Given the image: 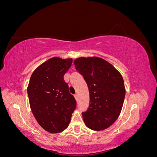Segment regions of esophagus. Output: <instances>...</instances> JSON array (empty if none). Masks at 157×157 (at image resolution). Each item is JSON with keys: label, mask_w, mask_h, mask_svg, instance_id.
<instances>
[{"label": "esophagus", "mask_w": 157, "mask_h": 157, "mask_svg": "<svg viewBox=\"0 0 157 157\" xmlns=\"http://www.w3.org/2000/svg\"><path fill=\"white\" fill-rule=\"evenodd\" d=\"M74 97H75L76 100H77V99H78V95L77 94H75L74 95Z\"/></svg>", "instance_id": "obj_1"}]
</instances>
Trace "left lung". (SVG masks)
I'll return each instance as SVG.
<instances>
[{"label": "left lung", "instance_id": "left-lung-1", "mask_svg": "<svg viewBox=\"0 0 157 157\" xmlns=\"http://www.w3.org/2000/svg\"><path fill=\"white\" fill-rule=\"evenodd\" d=\"M74 63L90 93L89 107L82 113L85 124L93 130H105L117 121L122 110L126 93L122 75L113 65L98 57H81Z\"/></svg>", "mask_w": 157, "mask_h": 157}]
</instances>
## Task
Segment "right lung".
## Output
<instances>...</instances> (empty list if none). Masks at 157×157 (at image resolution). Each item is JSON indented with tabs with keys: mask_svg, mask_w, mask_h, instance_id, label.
<instances>
[{
	"mask_svg": "<svg viewBox=\"0 0 157 157\" xmlns=\"http://www.w3.org/2000/svg\"><path fill=\"white\" fill-rule=\"evenodd\" d=\"M72 58H52L40 65L31 75L27 93L31 111L39 125L52 134L69 126L76 100L65 82Z\"/></svg>",
	"mask_w": 157,
	"mask_h": 157,
	"instance_id": "right-lung-1",
	"label": "right lung"
}]
</instances>
